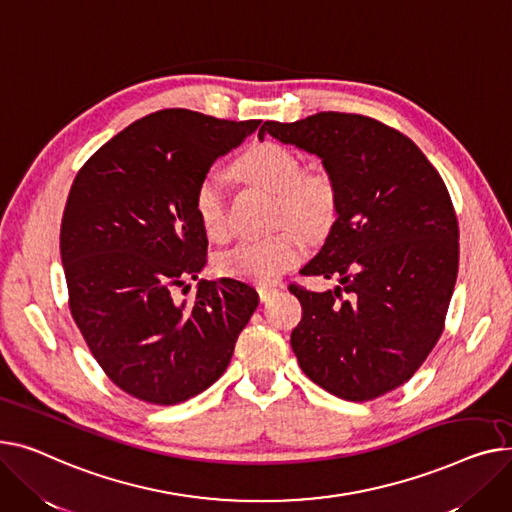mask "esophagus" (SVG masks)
<instances>
[{"mask_svg":"<svg viewBox=\"0 0 512 512\" xmlns=\"http://www.w3.org/2000/svg\"><path fill=\"white\" fill-rule=\"evenodd\" d=\"M279 293V287L277 285H270V283H260L258 285V295H260V302H268L270 297H275Z\"/></svg>","mask_w":512,"mask_h":512,"instance_id":"obj_1","label":"esophagus"}]
</instances>
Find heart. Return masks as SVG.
Here are the masks:
<instances>
[{"mask_svg": "<svg viewBox=\"0 0 512 512\" xmlns=\"http://www.w3.org/2000/svg\"><path fill=\"white\" fill-rule=\"evenodd\" d=\"M237 173L250 184L277 194L279 215L289 217L308 233L322 231L335 213V188L324 173H302V163L289 148L275 142L250 146L235 163ZM196 217L210 239L227 237L223 182L217 173H206L194 192ZM306 237L295 225L277 233L242 242L217 260L223 275L254 281H273L302 258Z\"/></svg>", "mask_w": 512, "mask_h": 512, "instance_id": "heart-1", "label": "heart"}]
</instances>
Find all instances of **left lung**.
<instances>
[{
    "instance_id": "obj_1",
    "label": "left lung",
    "mask_w": 512,
    "mask_h": 512,
    "mask_svg": "<svg viewBox=\"0 0 512 512\" xmlns=\"http://www.w3.org/2000/svg\"><path fill=\"white\" fill-rule=\"evenodd\" d=\"M264 136L316 155L335 188L337 219L302 273L339 285L291 287L299 368L339 399H376L407 382L442 333L459 270L448 190L422 150L372 117L326 111L264 122Z\"/></svg>"
}]
</instances>
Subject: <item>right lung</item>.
<instances>
[{
    "label": "right lung",
    "instance_id": "1",
    "mask_svg": "<svg viewBox=\"0 0 512 512\" xmlns=\"http://www.w3.org/2000/svg\"><path fill=\"white\" fill-rule=\"evenodd\" d=\"M258 126L163 109L113 136L74 179L59 233L70 310L111 382L140 401L177 405L219 380L258 308V293L227 277L173 295L206 266L198 182Z\"/></svg>",
    "mask_w": 512,
    "mask_h": 512
}]
</instances>
